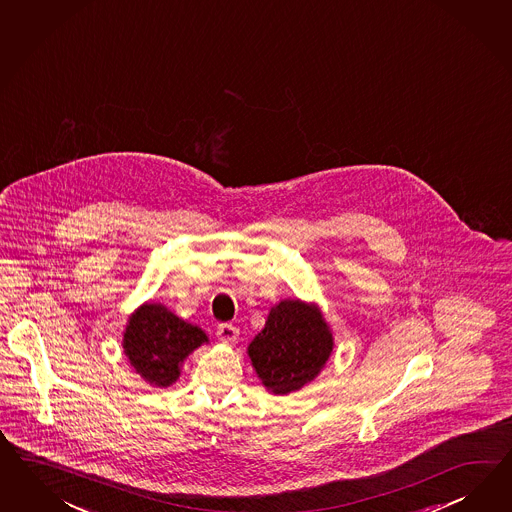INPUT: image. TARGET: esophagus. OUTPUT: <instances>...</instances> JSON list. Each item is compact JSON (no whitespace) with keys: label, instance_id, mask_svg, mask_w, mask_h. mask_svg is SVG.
Listing matches in <instances>:
<instances>
[{"label":"esophagus","instance_id":"obj_1","mask_svg":"<svg viewBox=\"0 0 512 512\" xmlns=\"http://www.w3.org/2000/svg\"><path fill=\"white\" fill-rule=\"evenodd\" d=\"M217 338L222 344H234L239 338V329L234 327L232 323H220L217 327Z\"/></svg>","mask_w":512,"mask_h":512}]
</instances>
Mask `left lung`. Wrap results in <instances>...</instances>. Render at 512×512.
Segmentation results:
<instances>
[{
	"label": "left lung",
	"instance_id": "obj_1",
	"mask_svg": "<svg viewBox=\"0 0 512 512\" xmlns=\"http://www.w3.org/2000/svg\"><path fill=\"white\" fill-rule=\"evenodd\" d=\"M335 348L322 308L301 299H282L247 348L250 365L271 395L286 396L320 376Z\"/></svg>",
	"mask_w": 512,
	"mask_h": 512
}]
</instances>
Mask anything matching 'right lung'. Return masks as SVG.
I'll list each match as a JSON object with an SVG mask.
<instances>
[{
	"instance_id": "add662e5",
	"label": "right lung",
	"mask_w": 512,
	"mask_h": 512,
	"mask_svg": "<svg viewBox=\"0 0 512 512\" xmlns=\"http://www.w3.org/2000/svg\"><path fill=\"white\" fill-rule=\"evenodd\" d=\"M207 342L209 338L198 325L185 322L162 303L147 301L129 316L121 346L142 380L166 389L179 380L190 353Z\"/></svg>"
}]
</instances>
